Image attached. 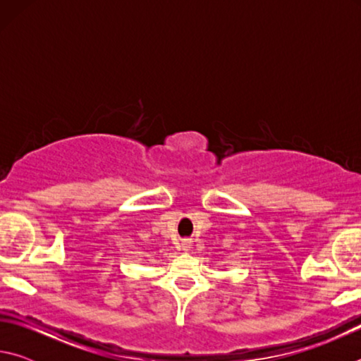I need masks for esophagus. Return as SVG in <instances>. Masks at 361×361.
<instances>
[{
    "label": "esophagus",
    "instance_id": "34e87169",
    "mask_svg": "<svg viewBox=\"0 0 361 361\" xmlns=\"http://www.w3.org/2000/svg\"><path fill=\"white\" fill-rule=\"evenodd\" d=\"M183 247H185V248H188V242H183Z\"/></svg>",
    "mask_w": 361,
    "mask_h": 361
}]
</instances>
